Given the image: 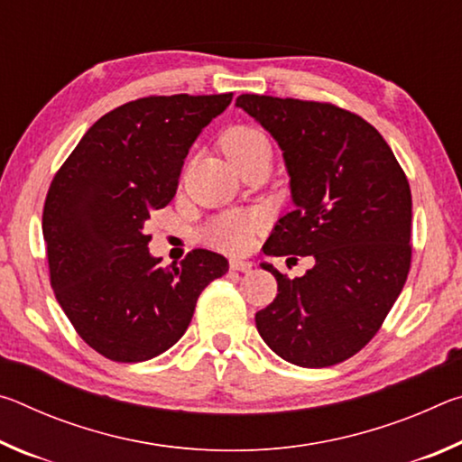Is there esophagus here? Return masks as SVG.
Returning <instances> with one entry per match:
<instances>
[{"instance_id":"1","label":"esophagus","mask_w":462,"mask_h":462,"mask_svg":"<svg viewBox=\"0 0 462 462\" xmlns=\"http://www.w3.org/2000/svg\"><path fill=\"white\" fill-rule=\"evenodd\" d=\"M230 269L240 271V273H248L250 269H253V263L245 261V259H230Z\"/></svg>"}]
</instances>
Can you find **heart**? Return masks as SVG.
<instances>
[{"mask_svg":"<svg viewBox=\"0 0 462 462\" xmlns=\"http://www.w3.org/2000/svg\"><path fill=\"white\" fill-rule=\"evenodd\" d=\"M222 148L228 159L238 167L242 161L250 159V156L269 152V143L263 132L246 126L232 128L222 138ZM261 217L256 214H245V212H232L222 214L214 217L206 228H203L201 236L208 245L217 246L222 250H230V253H240L246 250L250 240H253L254 232L259 230Z\"/></svg>","mask_w":462,"mask_h":462,"instance_id":"heart-1","label":"heart"}]
</instances>
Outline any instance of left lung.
<instances>
[{"mask_svg":"<svg viewBox=\"0 0 462 462\" xmlns=\"http://www.w3.org/2000/svg\"><path fill=\"white\" fill-rule=\"evenodd\" d=\"M236 106L283 151L293 212L263 246L314 256L303 277L273 264L277 297L256 330L287 363L322 369L346 361L379 332L411 264V191L393 151L369 122L322 101L242 93Z\"/></svg>","mask_w":462,"mask_h":462,"instance_id":"left-lung-1","label":"left lung"}]
</instances>
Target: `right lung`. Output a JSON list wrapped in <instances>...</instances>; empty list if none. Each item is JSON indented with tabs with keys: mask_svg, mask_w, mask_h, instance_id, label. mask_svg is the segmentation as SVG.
Instances as JSON below:
<instances>
[{
	"mask_svg": "<svg viewBox=\"0 0 462 462\" xmlns=\"http://www.w3.org/2000/svg\"><path fill=\"white\" fill-rule=\"evenodd\" d=\"M230 101L232 93L128 101L85 132L52 179L42 212L52 291L77 334L109 361L169 350L199 293L228 271L222 254L203 248L161 267L144 224L175 198L191 144Z\"/></svg>",
	"mask_w": 462,
	"mask_h": 462,
	"instance_id": "1",
	"label": "right lung"
}]
</instances>
